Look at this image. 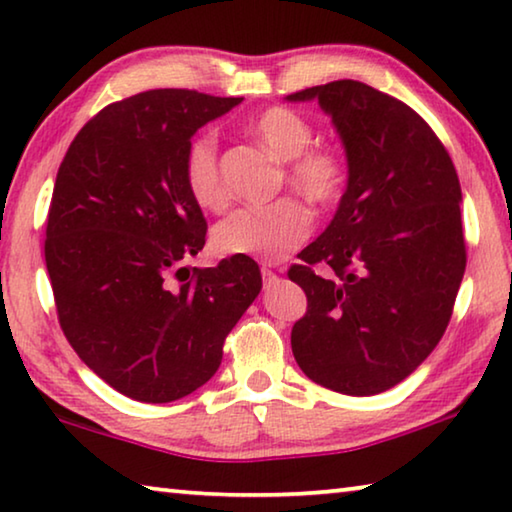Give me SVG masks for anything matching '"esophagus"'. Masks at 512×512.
Instances as JSON below:
<instances>
[{"mask_svg":"<svg viewBox=\"0 0 512 512\" xmlns=\"http://www.w3.org/2000/svg\"><path fill=\"white\" fill-rule=\"evenodd\" d=\"M262 277H264V284H266V287H271V284L277 280L275 271H271V268H266V266H262Z\"/></svg>","mask_w":512,"mask_h":512,"instance_id":"esophagus-1","label":"esophagus"}]
</instances>
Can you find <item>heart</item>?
Wrapping results in <instances>:
<instances>
[{"label":"heart","mask_w":512,"mask_h":512,"mask_svg":"<svg viewBox=\"0 0 512 512\" xmlns=\"http://www.w3.org/2000/svg\"><path fill=\"white\" fill-rule=\"evenodd\" d=\"M250 133L287 162L284 178L293 192L316 207H332L348 187V162L332 146H311L316 131L307 117L287 106H271L250 121ZM183 178L189 196L203 210H221L228 201L221 164L219 140L212 131H203L187 144L183 158ZM311 212L296 198L262 207H239L216 223L212 244L216 253L253 257L262 262H280L289 257L309 237Z\"/></svg>","instance_id":"1"}]
</instances>
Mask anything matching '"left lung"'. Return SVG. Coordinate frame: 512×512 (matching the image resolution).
Segmentation results:
<instances>
[{
    "label": "left lung",
    "instance_id": "left-lung-1",
    "mask_svg": "<svg viewBox=\"0 0 512 512\" xmlns=\"http://www.w3.org/2000/svg\"><path fill=\"white\" fill-rule=\"evenodd\" d=\"M287 99H316L348 155L339 210L289 268L307 296L293 357L329 391L384 393L429 357L452 318L467 262L454 162L418 112L366 83L332 81Z\"/></svg>",
    "mask_w": 512,
    "mask_h": 512
}]
</instances>
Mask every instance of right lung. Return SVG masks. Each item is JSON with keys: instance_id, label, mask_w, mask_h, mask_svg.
Instances as JSON below:
<instances>
[{"instance_id": "1", "label": "right lung", "mask_w": 512, "mask_h": 512, "mask_svg": "<svg viewBox=\"0 0 512 512\" xmlns=\"http://www.w3.org/2000/svg\"><path fill=\"white\" fill-rule=\"evenodd\" d=\"M241 101L140 92L97 112L60 162L45 239L58 323L85 366L131 400L173 402L210 381L262 289L250 257L187 266L207 232L185 187L187 144Z\"/></svg>"}]
</instances>
